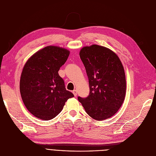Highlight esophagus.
Listing matches in <instances>:
<instances>
[{
  "instance_id": "esophagus-1",
  "label": "esophagus",
  "mask_w": 156,
  "mask_h": 156,
  "mask_svg": "<svg viewBox=\"0 0 156 156\" xmlns=\"http://www.w3.org/2000/svg\"><path fill=\"white\" fill-rule=\"evenodd\" d=\"M72 92H73V95L75 96H77V90H73L72 91Z\"/></svg>"
}]
</instances>
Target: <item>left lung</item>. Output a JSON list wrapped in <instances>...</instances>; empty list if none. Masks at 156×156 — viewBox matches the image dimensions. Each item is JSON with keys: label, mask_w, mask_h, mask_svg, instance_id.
I'll list each match as a JSON object with an SVG mask.
<instances>
[{"label": "left lung", "mask_w": 156, "mask_h": 156, "mask_svg": "<svg viewBox=\"0 0 156 156\" xmlns=\"http://www.w3.org/2000/svg\"><path fill=\"white\" fill-rule=\"evenodd\" d=\"M79 56L86 69L90 94L85 98L79 96L78 100L92 119H107L116 113L124 100L123 66L115 53L100 45L84 47Z\"/></svg>", "instance_id": "1"}]
</instances>
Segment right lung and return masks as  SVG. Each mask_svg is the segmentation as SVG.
Segmentation results:
<instances>
[{"label":"right lung","mask_w":156,"mask_h":156,"mask_svg":"<svg viewBox=\"0 0 156 156\" xmlns=\"http://www.w3.org/2000/svg\"><path fill=\"white\" fill-rule=\"evenodd\" d=\"M69 51L57 46H47L37 51L23 67L20 79L22 100L32 115L49 120L62 110L73 94L65 88L58 70L66 62Z\"/></svg>","instance_id":"right-lung-1"}]
</instances>
